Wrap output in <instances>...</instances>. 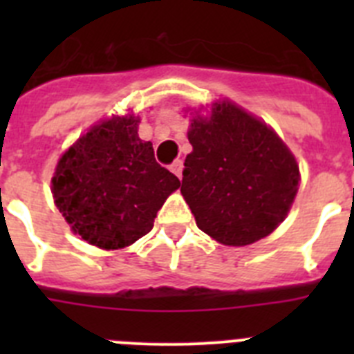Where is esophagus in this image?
<instances>
[{
	"mask_svg": "<svg viewBox=\"0 0 354 354\" xmlns=\"http://www.w3.org/2000/svg\"><path fill=\"white\" fill-rule=\"evenodd\" d=\"M170 170L174 171L179 179H183V159H175V161L170 165Z\"/></svg>",
	"mask_w": 354,
	"mask_h": 354,
	"instance_id": "1",
	"label": "esophagus"
}]
</instances>
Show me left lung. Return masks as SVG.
Returning <instances> with one entry per match:
<instances>
[{"instance_id": "8db88e82", "label": "left lung", "mask_w": 354, "mask_h": 354, "mask_svg": "<svg viewBox=\"0 0 354 354\" xmlns=\"http://www.w3.org/2000/svg\"><path fill=\"white\" fill-rule=\"evenodd\" d=\"M183 193L202 232L221 245L246 246L286 220L299 186L292 152L264 122L234 102H214L211 117L187 131Z\"/></svg>"}]
</instances>
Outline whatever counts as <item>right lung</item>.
Listing matches in <instances>:
<instances>
[{
  "mask_svg": "<svg viewBox=\"0 0 354 354\" xmlns=\"http://www.w3.org/2000/svg\"><path fill=\"white\" fill-rule=\"evenodd\" d=\"M134 115L111 117L83 134L56 165L51 192L72 232L102 250L133 245L180 180L138 136Z\"/></svg>",
  "mask_w": 354,
  "mask_h": 354,
  "instance_id": "obj_1",
  "label": "right lung"
}]
</instances>
